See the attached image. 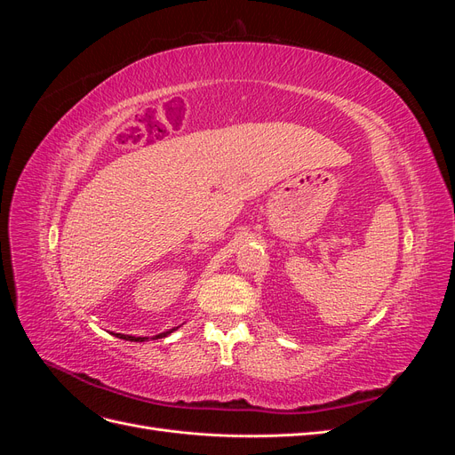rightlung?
<instances>
[{
  "instance_id": "add662e5",
  "label": "right lung",
  "mask_w": 455,
  "mask_h": 455,
  "mask_svg": "<svg viewBox=\"0 0 455 455\" xmlns=\"http://www.w3.org/2000/svg\"><path fill=\"white\" fill-rule=\"evenodd\" d=\"M178 328V326H176ZM176 328H171V330H167V332H161V334H157V336H154L151 339H161V338H167L169 334H172ZM116 338H119V339H127V341H148L149 338H146V336H129V334H114Z\"/></svg>"
}]
</instances>
